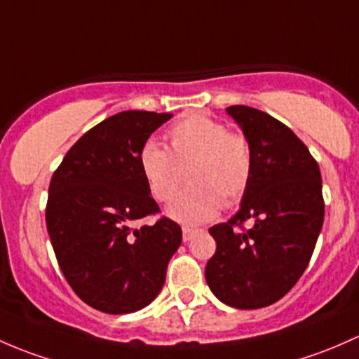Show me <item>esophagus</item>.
<instances>
[{
  "mask_svg": "<svg viewBox=\"0 0 359 359\" xmlns=\"http://www.w3.org/2000/svg\"><path fill=\"white\" fill-rule=\"evenodd\" d=\"M197 233H201V230H198V228L183 226V240H184V242H190V240L194 238V236Z\"/></svg>",
  "mask_w": 359,
  "mask_h": 359,
  "instance_id": "1",
  "label": "esophagus"
}]
</instances>
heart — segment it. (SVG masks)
<instances>
[{
	"mask_svg": "<svg viewBox=\"0 0 359 359\" xmlns=\"http://www.w3.org/2000/svg\"><path fill=\"white\" fill-rule=\"evenodd\" d=\"M169 150L149 142L140 152V169L155 201L171 202L169 216L184 224L212 219L221 207L235 205L249 190L254 154L249 138L207 114H190L168 131Z\"/></svg>",
	"mask_w": 359,
	"mask_h": 359,
	"instance_id": "heart-1",
	"label": "heart"
}]
</instances>
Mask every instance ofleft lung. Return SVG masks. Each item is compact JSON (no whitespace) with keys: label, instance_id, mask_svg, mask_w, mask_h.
<instances>
[{"label":"left lung","instance_id":"left-lung-1","mask_svg":"<svg viewBox=\"0 0 359 359\" xmlns=\"http://www.w3.org/2000/svg\"><path fill=\"white\" fill-rule=\"evenodd\" d=\"M226 110L252 145L254 172L238 212L209 230L216 252L205 280L231 308H266L297 283L313 256L325 214L320 168L289 126L252 107Z\"/></svg>","mask_w":359,"mask_h":359}]
</instances>
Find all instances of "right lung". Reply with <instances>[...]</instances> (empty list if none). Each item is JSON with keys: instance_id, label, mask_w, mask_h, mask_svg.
Returning <instances> with one entry per match:
<instances>
[{"instance_id": "1", "label": "right lung", "mask_w": 359, "mask_h": 359, "mask_svg": "<svg viewBox=\"0 0 359 359\" xmlns=\"http://www.w3.org/2000/svg\"><path fill=\"white\" fill-rule=\"evenodd\" d=\"M171 114L126 110L84 133L50 181L46 228L58 266L81 301L109 315L145 308L161 292L181 226L158 216L140 152Z\"/></svg>"}]
</instances>
